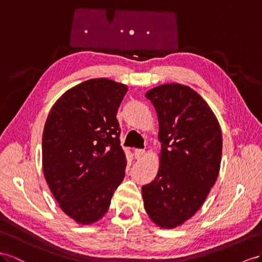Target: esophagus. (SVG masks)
Listing matches in <instances>:
<instances>
[{
	"mask_svg": "<svg viewBox=\"0 0 262 262\" xmlns=\"http://www.w3.org/2000/svg\"><path fill=\"white\" fill-rule=\"evenodd\" d=\"M145 156V150L144 149H136L135 150V157L136 159H142Z\"/></svg>",
	"mask_w": 262,
	"mask_h": 262,
	"instance_id": "34e87169",
	"label": "esophagus"
}]
</instances>
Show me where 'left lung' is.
Listing matches in <instances>:
<instances>
[{
  "mask_svg": "<svg viewBox=\"0 0 262 262\" xmlns=\"http://www.w3.org/2000/svg\"><path fill=\"white\" fill-rule=\"evenodd\" d=\"M155 107L162 143L155 179L142 187L152 223L172 229L191 218L218 177L223 136L213 112L197 92L178 83L145 95Z\"/></svg>",
  "mask_w": 262,
  "mask_h": 262,
  "instance_id": "8db88e82",
  "label": "left lung"
}]
</instances>
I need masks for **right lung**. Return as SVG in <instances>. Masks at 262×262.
<instances>
[{"label":"right lung","instance_id":"obj_1","mask_svg":"<svg viewBox=\"0 0 262 262\" xmlns=\"http://www.w3.org/2000/svg\"><path fill=\"white\" fill-rule=\"evenodd\" d=\"M127 90L108 78L85 80L56 100L45 122L44 177L59 208L79 225L105 216L125 177L116 114Z\"/></svg>","mask_w":262,"mask_h":262}]
</instances>
